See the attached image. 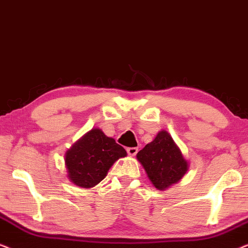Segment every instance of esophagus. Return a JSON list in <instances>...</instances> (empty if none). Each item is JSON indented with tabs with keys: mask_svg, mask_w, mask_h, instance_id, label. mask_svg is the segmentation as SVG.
Instances as JSON below:
<instances>
[{
	"mask_svg": "<svg viewBox=\"0 0 248 248\" xmlns=\"http://www.w3.org/2000/svg\"><path fill=\"white\" fill-rule=\"evenodd\" d=\"M126 151H127L128 155H132V157H134V155L138 154V148H127Z\"/></svg>",
	"mask_w": 248,
	"mask_h": 248,
	"instance_id": "esophagus-1",
	"label": "esophagus"
}]
</instances>
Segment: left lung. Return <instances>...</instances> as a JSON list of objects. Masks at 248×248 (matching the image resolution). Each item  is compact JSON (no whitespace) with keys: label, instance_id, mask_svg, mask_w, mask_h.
<instances>
[{"label":"left lung","instance_id":"8db88e82","mask_svg":"<svg viewBox=\"0 0 248 248\" xmlns=\"http://www.w3.org/2000/svg\"><path fill=\"white\" fill-rule=\"evenodd\" d=\"M137 158L155 187L160 191L177 183L188 167L181 150L166 131L159 132L151 143L138 152Z\"/></svg>","mask_w":248,"mask_h":248}]
</instances>
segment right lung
<instances>
[{"label":"right lung","mask_w":248,"mask_h":248,"mask_svg":"<svg viewBox=\"0 0 248 248\" xmlns=\"http://www.w3.org/2000/svg\"><path fill=\"white\" fill-rule=\"evenodd\" d=\"M125 155L126 151L122 145L94 128L66 152L67 176L80 187H93L105 178L111 165Z\"/></svg>","instance_id":"add662e5"}]
</instances>
